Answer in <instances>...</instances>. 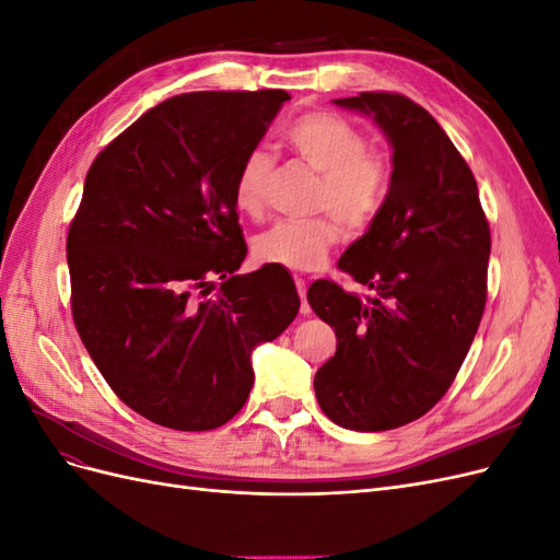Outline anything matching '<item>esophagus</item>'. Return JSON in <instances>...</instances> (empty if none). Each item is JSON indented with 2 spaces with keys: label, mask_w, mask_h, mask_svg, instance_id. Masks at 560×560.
Wrapping results in <instances>:
<instances>
[{
  "label": "esophagus",
  "mask_w": 560,
  "mask_h": 560,
  "mask_svg": "<svg viewBox=\"0 0 560 560\" xmlns=\"http://www.w3.org/2000/svg\"><path fill=\"white\" fill-rule=\"evenodd\" d=\"M296 290H299V296H301V313L308 315V313H311V306H308V301H306V292H308L306 280L296 278Z\"/></svg>",
  "instance_id": "34e87169"
}]
</instances>
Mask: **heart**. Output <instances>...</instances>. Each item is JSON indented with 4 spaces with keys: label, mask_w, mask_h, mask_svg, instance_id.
I'll list each match as a JSON object with an SVG mask.
<instances>
[{
    "label": "heart",
    "mask_w": 560,
    "mask_h": 560,
    "mask_svg": "<svg viewBox=\"0 0 560 560\" xmlns=\"http://www.w3.org/2000/svg\"><path fill=\"white\" fill-rule=\"evenodd\" d=\"M284 142L319 175L317 210L331 212L350 231H364L376 222L393 171L383 154L366 149L369 140L358 126L338 114L313 112L287 126ZM268 173L270 156L264 149H254L243 159L233 179V202L243 214H261ZM335 220L327 214L308 222H278L254 241V254L261 264L313 270L325 264L331 247L341 241V226Z\"/></svg>",
    "instance_id": "1"
}]
</instances>
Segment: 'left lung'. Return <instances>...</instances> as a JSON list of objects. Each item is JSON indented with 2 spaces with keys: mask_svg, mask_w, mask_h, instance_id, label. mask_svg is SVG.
<instances>
[{
  "mask_svg": "<svg viewBox=\"0 0 560 560\" xmlns=\"http://www.w3.org/2000/svg\"><path fill=\"white\" fill-rule=\"evenodd\" d=\"M374 121L393 149L387 200L338 268L366 299L329 280L311 308L336 331L315 374L319 409L346 430L383 432L425 416L446 395L486 306L490 231L477 179L444 128L413 100H334Z\"/></svg>",
  "mask_w": 560,
  "mask_h": 560,
  "instance_id": "left-lung-1",
  "label": "left lung"
}]
</instances>
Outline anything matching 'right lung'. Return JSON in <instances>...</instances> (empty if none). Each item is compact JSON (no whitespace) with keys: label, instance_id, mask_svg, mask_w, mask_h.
<instances>
[{"label":"right lung","instance_id":"obj_1","mask_svg":"<svg viewBox=\"0 0 560 560\" xmlns=\"http://www.w3.org/2000/svg\"><path fill=\"white\" fill-rule=\"evenodd\" d=\"M290 100L284 91L175 95L100 151L67 235L72 315L132 411L202 432L243 409L252 350L299 313L292 276L247 254L233 179ZM223 280L212 298L211 280Z\"/></svg>","mask_w":560,"mask_h":560}]
</instances>
